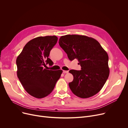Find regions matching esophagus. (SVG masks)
Returning a JSON list of instances; mask_svg holds the SVG:
<instances>
[{
	"instance_id": "obj_1",
	"label": "esophagus",
	"mask_w": 128,
	"mask_h": 128,
	"mask_svg": "<svg viewBox=\"0 0 128 128\" xmlns=\"http://www.w3.org/2000/svg\"><path fill=\"white\" fill-rule=\"evenodd\" d=\"M63 72L64 74H66V73H68V70H63Z\"/></svg>"
}]
</instances>
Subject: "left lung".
Here are the masks:
<instances>
[{
	"instance_id": "8db88e82",
	"label": "left lung",
	"mask_w": 128,
	"mask_h": 128,
	"mask_svg": "<svg viewBox=\"0 0 128 128\" xmlns=\"http://www.w3.org/2000/svg\"><path fill=\"white\" fill-rule=\"evenodd\" d=\"M60 46L72 60L77 58L82 70L69 71L73 81L68 84L75 95L88 98L102 89L110 74L108 56L96 40L84 35H67L59 39Z\"/></svg>"
}]
</instances>
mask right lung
<instances>
[{
    "label": "right lung",
    "instance_id": "obj_1",
    "mask_svg": "<svg viewBox=\"0 0 128 128\" xmlns=\"http://www.w3.org/2000/svg\"><path fill=\"white\" fill-rule=\"evenodd\" d=\"M58 39L56 36L34 38L25 44L16 58L18 77L33 97L42 98L50 94L63 72L44 68L46 64L53 63L48 57Z\"/></svg>",
    "mask_w": 128,
    "mask_h": 128
}]
</instances>
